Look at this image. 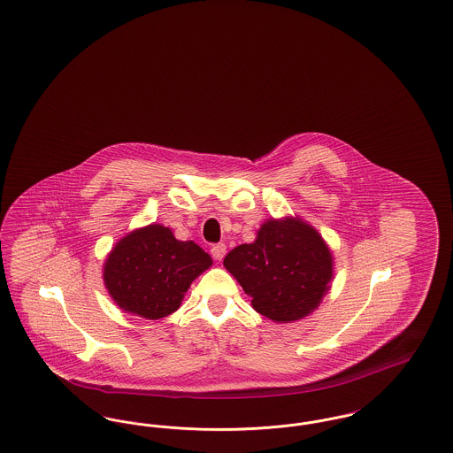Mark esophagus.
<instances>
[{
  "label": "esophagus",
  "mask_w": 453,
  "mask_h": 453,
  "mask_svg": "<svg viewBox=\"0 0 453 453\" xmlns=\"http://www.w3.org/2000/svg\"><path fill=\"white\" fill-rule=\"evenodd\" d=\"M226 250H227L226 244H224V242H219V244H214V246L211 248V255H212L217 261H220V259L226 257Z\"/></svg>",
  "instance_id": "esophagus-1"
}]
</instances>
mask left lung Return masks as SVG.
Listing matches in <instances>:
<instances>
[{"instance_id":"left-lung-1","label":"left lung","mask_w":453,"mask_h":453,"mask_svg":"<svg viewBox=\"0 0 453 453\" xmlns=\"http://www.w3.org/2000/svg\"><path fill=\"white\" fill-rule=\"evenodd\" d=\"M224 268L273 323H294L314 312L331 288L334 259L314 226L299 216L266 219L257 239L236 246Z\"/></svg>"}]
</instances>
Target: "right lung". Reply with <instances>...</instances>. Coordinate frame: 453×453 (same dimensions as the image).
Listing matches in <instances>:
<instances>
[{
  "label": "right lung",
  "mask_w": 453,
  "mask_h": 453,
  "mask_svg": "<svg viewBox=\"0 0 453 453\" xmlns=\"http://www.w3.org/2000/svg\"><path fill=\"white\" fill-rule=\"evenodd\" d=\"M211 266V255L194 241H178L170 227L154 222L117 241L104 263V281L124 312L156 321L174 312Z\"/></svg>",
  "instance_id": "obj_1"
}]
</instances>
